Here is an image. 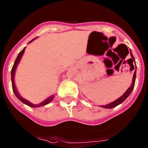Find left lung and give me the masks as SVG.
I'll return each mask as SVG.
<instances>
[{
  "mask_svg": "<svg viewBox=\"0 0 148 148\" xmlns=\"http://www.w3.org/2000/svg\"><path fill=\"white\" fill-rule=\"evenodd\" d=\"M130 56H131V59H130V60H131L132 62H134V63L136 64V61H135V58H134V57H133V54H132V52H131V50H130ZM135 66H136V71H135L134 74H133V81H132V84H131V85H130V87H129V88H127V91H125V92L124 93V94H123L122 96H121V97H119V99H116V100H115L114 101L110 103H108V104H106V105H105V106H101V107H102V108H114V107H116V106H119V104L122 103L124 101H125V99H126L129 96H130V94H131L132 91H133V88H134L135 82H136V64L135 65ZM133 67H134V66H133Z\"/></svg>",
  "mask_w": 148,
  "mask_h": 148,
  "instance_id": "left-lung-1",
  "label": "left lung"
}]
</instances>
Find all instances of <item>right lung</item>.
<instances>
[{"label":"right lung","mask_w":148,"mask_h":148,"mask_svg":"<svg viewBox=\"0 0 148 148\" xmlns=\"http://www.w3.org/2000/svg\"><path fill=\"white\" fill-rule=\"evenodd\" d=\"M35 39H36V38H34L33 40H32L30 42H29V43L32 42L33 41V40H35ZM29 43H28V44H29ZM25 49V47L23 48V50H22L21 52H20L19 54H18V57H17L16 60H15V62H14L13 66H12V70H11V82H12V90H13V92H14V94H15V96H16V97L18 98V99H19L20 101H21L23 102V103L26 104V105H27V106H28L32 107V108H37V107L43 106L47 105V104H48L49 102H51L52 100H53V99H54V95H52V96H49V97H48V98H47L45 100H44V101H42L41 103H38V104H33V103H32L29 102V101H27V99H24V98L22 97L21 95H20L19 92H18V89H17L16 86H15V71H16L17 66H18V64H19V62H21L22 57H23V54H24Z\"/></svg>","instance_id":"1"}]
</instances>
